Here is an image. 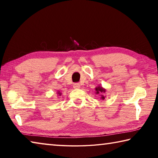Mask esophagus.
Instances as JSON below:
<instances>
[{
  "label": "esophagus",
  "mask_w": 158,
  "mask_h": 158,
  "mask_svg": "<svg viewBox=\"0 0 158 158\" xmlns=\"http://www.w3.org/2000/svg\"><path fill=\"white\" fill-rule=\"evenodd\" d=\"M73 88H74V89H80V84H78V83H77V84H74L73 85Z\"/></svg>",
  "instance_id": "34e87169"
}]
</instances>
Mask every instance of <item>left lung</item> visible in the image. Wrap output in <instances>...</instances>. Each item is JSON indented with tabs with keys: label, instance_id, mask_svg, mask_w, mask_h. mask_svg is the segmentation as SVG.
<instances>
[{
	"label": "left lung",
	"instance_id": "1",
	"mask_svg": "<svg viewBox=\"0 0 158 158\" xmlns=\"http://www.w3.org/2000/svg\"><path fill=\"white\" fill-rule=\"evenodd\" d=\"M95 91L96 94H99L101 96V100H105L106 96L104 95V93L106 91V90L105 89H104V88L102 86H101V85H98V86L95 88Z\"/></svg>",
	"mask_w": 158,
	"mask_h": 158
}]
</instances>
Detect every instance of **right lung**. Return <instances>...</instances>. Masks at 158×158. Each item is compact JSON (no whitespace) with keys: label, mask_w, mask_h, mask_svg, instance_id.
<instances>
[{"label":"right lung","mask_w":158,"mask_h":158,"mask_svg":"<svg viewBox=\"0 0 158 158\" xmlns=\"http://www.w3.org/2000/svg\"><path fill=\"white\" fill-rule=\"evenodd\" d=\"M61 94H62V93H61L60 91H58V92H57V95H58V96H60Z\"/></svg>","instance_id":"add662e5"}]
</instances>
